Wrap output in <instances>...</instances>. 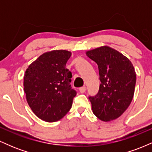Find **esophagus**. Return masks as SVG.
<instances>
[{
  "instance_id": "34e87169",
  "label": "esophagus",
  "mask_w": 152,
  "mask_h": 152,
  "mask_svg": "<svg viewBox=\"0 0 152 152\" xmlns=\"http://www.w3.org/2000/svg\"><path fill=\"white\" fill-rule=\"evenodd\" d=\"M79 91H80V93H81V94L84 93V92L86 91V87L85 86L81 87V88H79Z\"/></svg>"
}]
</instances>
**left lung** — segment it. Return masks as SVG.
Listing matches in <instances>:
<instances>
[{"mask_svg": "<svg viewBox=\"0 0 152 152\" xmlns=\"http://www.w3.org/2000/svg\"><path fill=\"white\" fill-rule=\"evenodd\" d=\"M86 54L98 65L101 81L98 94L88 98L93 113L104 121L116 119L133 99L136 85L133 64L125 56L108 46L88 50Z\"/></svg>", "mask_w": 152, "mask_h": 152, "instance_id": "8db88e82", "label": "left lung"}]
</instances>
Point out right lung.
<instances>
[{
	"mask_svg": "<svg viewBox=\"0 0 152 152\" xmlns=\"http://www.w3.org/2000/svg\"><path fill=\"white\" fill-rule=\"evenodd\" d=\"M71 52L53 50L31 63L24 74L23 88L29 106L47 122L61 119L71 109L76 91L71 88L72 74L66 68Z\"/></svg>",
	"mask_w": 152,
	"mask_h": 152,
	"instance_id": "obj_1",
	"label": "right lung"
}]
</instances>
